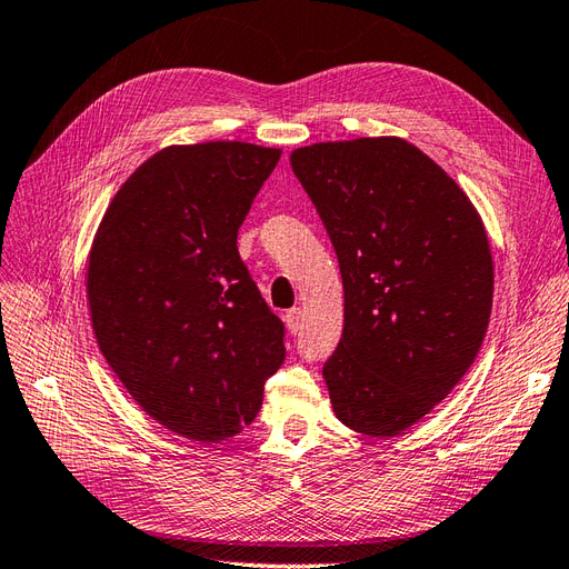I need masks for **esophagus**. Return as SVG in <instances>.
I'll use <instances>...</instances> for the list:
<instances>
[{"label":"esophagus","instance_id":"obj_1","mask_svg":"<svg viewBox=\"0 0 569 569\" xmlns=\"http://www.w3.org/2000/svg\"><path fill=\"white\" fill-rule=\"evenodd\" d=\"M302 321H305V312L300 310V307H293V310L286 312V327L290 333H300Z\"/></svg>","mask_w":569,"mask_h":569}]
</instances>
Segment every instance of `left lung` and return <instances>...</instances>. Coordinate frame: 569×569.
Masks as SVG:
<instances>
[{
    "instance_id": "obj_1",
    "label": "left lung",
    "mask_w": 569,
    "mask_h": 569,
    "mask_svg": "<svg viewBox=\"0 0 569 569\" xmlns=\"http://www.w3.org/2000/svg\"><path fill=\"white\" fill-rule=\"evenodd\" d=\"M333 242L343 336L323 365L336 417L398 436L465 377L489 329L493 259L467 192L412 142L381 136L290 152Z\"/></svg>"
}]
</instances>
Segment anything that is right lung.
<instances>
[{
  "instance_id": "1",
  "label": "right lung",
  "mask_w": 569,
  "mask_h": 569,
  "mask_svg": "<svg viewBox=\"0 0 569 569\" xmlns=\"http://www.w3.org/2000/svg\"><path fill=\"white\" fill-rule=\"evenodd\" d=\"M279 157L240 140L169 144L126 178L92 238L97 346L142 412L190 441L240 433L286 357L236 246Z\"/></svg>"
}]
</instances>
